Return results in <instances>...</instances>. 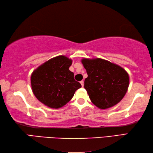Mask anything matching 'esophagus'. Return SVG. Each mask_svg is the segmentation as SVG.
<instances>
[{"instance_id":"34e87169","label":"esophagus","mask_w":153,"mask_h":153,"mask_svg":"<svg viewBox=\"0 0 153 153\" xmlns=\"http://www.w3.org/2000/svg\"><path fill=\"white\" fill-rule=\"evenodd\" d=\"M80 83H81V85H82V87H83V85H84V82H83V80H82V81H81V82H80Z\"/></svg>"}]
</instances>
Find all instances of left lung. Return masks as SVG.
Listing matches in <instances>:
<instances>
[{"label":"left lung","instance_id":"obj_1","mask_svg":"<svg viewBox=\"0 0 153 153\" xmlns=\"http://www.w3.org/2000/svg\"><path fill=\"white\" fill-rule=\"evenodd\" d=\"M82 62L88 75L84 87L96 106L108 108L123 98L129 82V75L123 68L99 58H83Z\"/></svg>","mask_w":153,"mask_h":153}]
</instances>
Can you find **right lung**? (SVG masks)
<instances>
[{"label": "right lung", "mask_w": 153, "mask_h": 153, "mask_svg": "<svg viewBox=\"0 0 153 153\" xmlns=\"http://www.w3.org/2000/svg\"><path fill=\"white\" fill-rule=\"evenodd\" d=\"M72 60L65 56H58L47 61L31 76L33 93L41 102L52 108L62 107L72 99L82 85L74 79L69 68Z\"/></svg>", "instance_id": "add662e5"}]
</instances>
